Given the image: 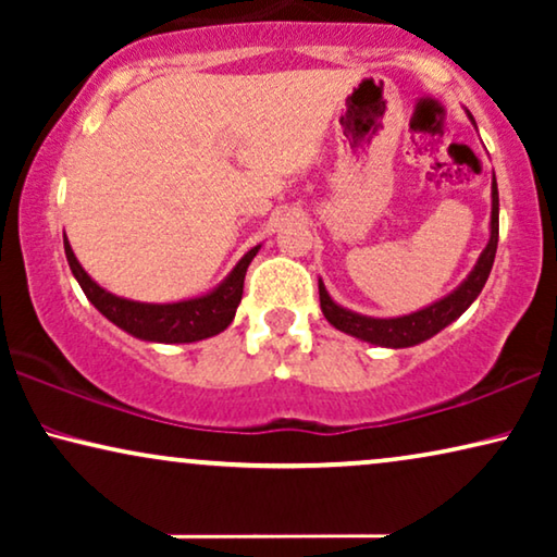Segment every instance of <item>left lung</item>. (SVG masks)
<instances>
[{
    "label": "left lung",
    "mask_w": 557,
    "mask_h": 557,
    "mask_svg": "<svg viewBox=\"0 0 557 557\" xmlns=\"http://www.w3.org/2000/svg\"><path fill=\"white\" fill-rule=\"evenodd\" d=\"M497 240H499V195H497V182H492V238L486 243V248L479 256L474 271L469 273V278L456 288L454 294H448L446 299H441L431 307L421 311H413L408 317H395V319H372L355 314V311L342 309L330 299L322 281H319V304L326 322L337 326L339 332L352 334L357 339L372 342L380 347H413L418 342L431 339L433 334H438L444 326H448L454 319H459L463 311L471 307V301L482 294V288L490 278L494 253H497Z\"/></svg>",
    "instance_id": "obj_1"
}]
</instances>
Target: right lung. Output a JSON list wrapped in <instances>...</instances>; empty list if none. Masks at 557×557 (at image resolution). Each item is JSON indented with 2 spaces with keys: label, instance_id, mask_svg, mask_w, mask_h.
Masks as SVG:
<instances>
[{
  "label": "right lung",
  "instance_id": "add662e5",
  "mask_svg": "<svg viewBox=\"0 0 557 557\" xmlns=\"http://www.w3.org/2000/svg\"><path fill=\"white\" fill-rule=\"evenodd\" d=\"M63 243L67 263H71L73 276L78 278L83 294L88 296L90 304H94L109 322L139 339L166 342V345H172V342L208 339L212 334L223 332L225 326L233 322L235 309H238L243 296V281H246L248 263L253 261V256L258 253V246L250 248L248 253L240 258V263L235 265L231 276L208 296L177 304H141L103 292V288L83 271V265L78 263V258H75L67 238Z\"/></svg>",
  "mask_w": 557,
  "mask_h": 557
}]
</instances>
